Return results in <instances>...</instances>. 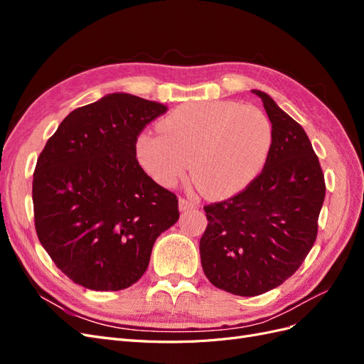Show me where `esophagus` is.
Listing matches in <instances>:
<instances>
[{"label":"esophagus","instance_id":"esophagus-1","mask_svg":"<svg viewBox=\"0 0 364 364\" xmlns=\"http://www.w3.org/2000/svg\"><path fill=\"white\" fill-rule=\"evenodd\" d=\"M196 208V202L190 200V199H185V197H181L179 199V209L181 211H188V209Z\"/></svg>","mask_w":364,"mask_h":364}]
</instances>
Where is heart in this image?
Listing matches in <instances>:
<instances>
[{"mask_svg":"<svg viewBox=\"0 0 364 364\" xmlns=\"http://www.w3.org/2000/svg\"><path fill=\"white\" fill-rule=\"evenodd\" d=\"M142 134L136 156L153 179L173 186L193 164V181L208 197H228L255 181L270 155L273 129L259 109L237 102L179 106Z\"/></svg>","mask_w":364,"mask_h":364,"instance_id":"obj_1","label":"heart"}]
</instances>
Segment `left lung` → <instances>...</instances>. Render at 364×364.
Returning <instances> with one entry per match:
<instances>
[{
	"label": "left lung",
	"mask_w": 364,
	"mask_h": 364,
	"mask_svg": "<svg viewBox=\"0 0 364 364\" xmlns=\"http://www.w3.org/2000/svg\"><path fill=\"white\" fill-rule=\"evenodd\" d=\"M273 129L258 178L235 196L205 205L202 267L213 285L258 296L301 267L317 238L325 178L305 130L266 94L253 90Z\"/></svg>",
	"instance_id": "left-lung-1"
}]
</instances>
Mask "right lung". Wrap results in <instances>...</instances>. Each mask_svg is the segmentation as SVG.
I'll list each match as a JSON object with an SVG mask.
<instances>
[{"instance_id": "1", "label": "right lung", "mask_w": 364, "mask_h": 364, "mask_svg": "<svg viewBox=\"0 0 364 364\" xmlns=\"http://www.w3.org/2000/svg\"><path fill=\"white\" fill-rule=\"evenodd\" d=\"M165 112L161 103L109 94L73 111L41 151L31 190L36 234L85 289L135 284L156 238L178 222V197L136 159L139 134Z\"/></svg>"}]
</instances>
